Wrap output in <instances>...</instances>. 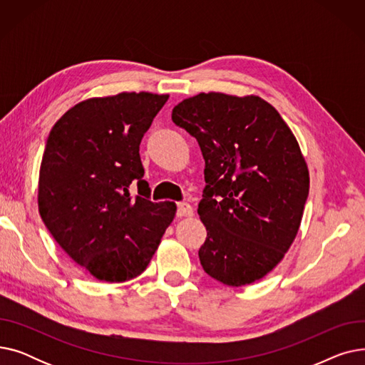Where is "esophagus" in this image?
Instances as JSON below:
<instances>
[{
  "mask_svg": "<svg viewBox=\"0 0 365 365\" xmlns=\"http://www.w3.org/2000/svg\"><path fill=\"white\" fill-rule=\"evenodd\" d=\"M194 215V208L187 202H180L178 205V216L179 217H190Z\"/></svg>",
  "mask_w": 365,
  "mask_h": 365,
  "instance_id": "esophagus-1",
  "label": "esophagus"
}]
</instances>
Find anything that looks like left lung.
Masks as SVG:
<instances>
[{"label":"left lung","instance_id":"left-lung-1","mask_svg":"<svg viewBox=\"0 0 365 365\" xmlns=\"http://www.w3.org/2000/svg\"><path fill=\"white\" fill-rule=\"evenodd\" d=\"M171 120L197 139L205 160L204 271L232 287L262 279L289 252L309 194L296 136L255 94L200 93L173 108Z\"/></svg>","mask_w":365,"mask_h":365}]
</instances>
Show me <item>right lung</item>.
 <instances>
[{
  "label": "right lung",
  "mask_w": 365,
  "mask_h": 365,
  "mask_svg": "<svg viewBox=\"0 0 365 365\" xmlns=\"http://www.w3.org/2000/svg\"><path fill=\"white\" fill-rule=\"evenodd\" d=\"M168 94L123 91L68 109L47 139L38 212L63 252L91 277L124 282L140 275L176 216L152 202L139 145ZM136 181L141 195L131 200Z\"/></svg>",
  "instance_id": "obj_1"
}]
</instances>
